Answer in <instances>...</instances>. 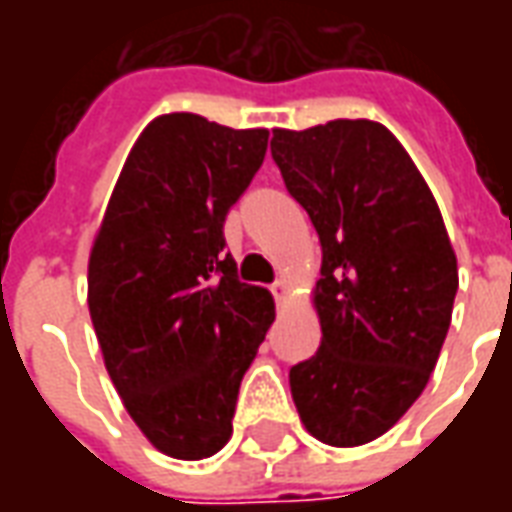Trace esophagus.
<instances>
[{"label": "esophagus", "mask_w": 512, "mask_h": 512, "mask_svg": "<svg viewBox=\"0 0 512 512\" xmlns=\"http://www.w3.org/2000/svg\"><path fill=\"white\" fill-rule=\"evenodd\" d=\"M271 293H274V299H277V304L282 307L285 301H288L290 296V282L288 279H277L274 285H271Z\"/></svg>", "instance_id": "1"}]
</instances>
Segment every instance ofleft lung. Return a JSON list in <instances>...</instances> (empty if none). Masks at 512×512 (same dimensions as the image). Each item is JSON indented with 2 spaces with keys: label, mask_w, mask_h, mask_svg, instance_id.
Segmentation results:
<instances>
[{
  "label": "left lung",
  "mask_w": 512,
  "mask_h": 512,
  "mask_svg": "<svg viewBox=\"0 0 512 512\" xmlns=\"http://www.w3.org/2000/svg\"><path fill=\"white\" fill-rule=\"evenodd\" d=\"M271 156L323 249L321 348L290 367L293 403L315 439L359 447L406 414L439 362L455 249L417 164L381 123L274 128Z\"/></svg>",
  "instance_id": "1"
}]
</instances>
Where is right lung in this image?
<instances>
[{
    "mask_svg": "<svg viewBox=\"0 0 512 512\" xmlns=\"http://www.w3.org/2000/svg\"><path fill=\"white\" fill-rule=\"evenodd\" d=\"M266 147V128L191 112L150 120L90 249L87 304L106 373L136 428L178 461L230 441L238 386L274 323L271 293L238 282L222 233Z\"/></svg>",
    "mask_w": 512,
    "mask_h": 512,
    "instance_id": "add662e5",
    "label": "right lung"
}]
</instances>
